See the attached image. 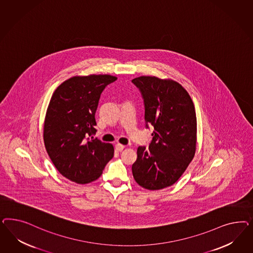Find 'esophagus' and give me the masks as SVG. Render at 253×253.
Returning <instances> with one entry per match:
<instances>
[{
	"mask_svg": "<svg viewBox=\"0 0 253 253\" xmlns=\"http://www.w3.org/2000/svg\"><path fill=\"white\" fill-rule=\"evenodd\" d=\"M124 147L125 146L122 145V144H117L115 146V149L118 152H121V151H123V149H124Z\"/></svg>",
	"mask_w": 253,
	"mask_h": 253,
	"instance_id": "1",
	"label": "esophagus"
}]
</instances>
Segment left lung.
Listing matches in <instances>:
<instances>
[{
    "mask_svg": "<svg viewBox=\"0 0 253 253\" xmlns=\"http://www.w3.org/2000/svg\"><path fill=\"white\" fill-rule=\"evenodd\" d=\"M145 104L148 147L139 146L131 170L139 185L160 190L176 183L191 162L197 145V117L189 93L175 81L155 76L133 79Z\"/></svg>",
    "mask_w": 253,
    "mask_h": 253,
    "instance_id": "8db88e82",
    "label": "left lung"
}]
</instances>
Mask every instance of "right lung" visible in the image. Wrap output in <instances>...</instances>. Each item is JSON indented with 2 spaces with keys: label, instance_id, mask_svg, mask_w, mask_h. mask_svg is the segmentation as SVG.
I'll list each match as a JSON object with an SVG mask.
<instances>
[{
  "label": "right lung",
  "instance_id": "1",
  "mask_svg": "<svg viewBox=\"0 0 253 253\" xmlns=\"http://www.w3.org/2000/svg\"><path fill=\"white\" fill-rule=\"evenodd\" d=\"M111 75L75 76L54 91L46 111L43 141L54 167L72 182L89 184L98 179L114 147L95 133V112L100 95L107 85L115 82Z\"/></svg>",
  "mask_w": 253,
  "mask_h": 253
}]
</instances>
